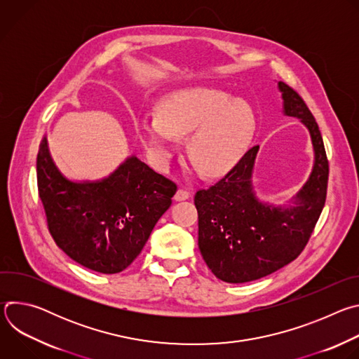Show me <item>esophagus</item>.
I'll use <instances>...</instances> for the list:
<instances>
[{
  "mask_svg": "<svg viewBox=\"0 0 359 359\" xmlns=\"http://www.w3.org/2000/svg\"><path fill=\"white\" fill-rule=\"evenodd\" d=\"M189 197H190V193L187 190H184V189H179L176 191V194H175V200L176 201H183V200H187Z\"/></svg>",
  "mask_w": 359,
  "mask_h": 359,
  "instance_id": "34e87169",
  "label": "esophagus"
}]
</instances>
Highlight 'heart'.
<instances>
[{
    "instance_id": "obj_1",
    "label": "heart",
    "mask_w": 359,
    "mask_h": 359,
    "mask_svg": "<svg viewBox=\"0 0 359 359\" xmlns=\"http://www.w3.org/2000/svg\"><path fill=\"white\" fill-rule=\"evenodd\" d=\"M158 115H140L133 128L150 159L165 166L187 137L193 165L209 177L229 173L245 153L252 133L251 109L226 90L193 86L172 92L158 102Z\"/></svg>"
}]
</instances>
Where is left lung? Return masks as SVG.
Wrapping results in <instances>:
<instances>
[{"instance_id": "1", "label": "left lung", "mask_w": 359, "mask_h": 359, "mask_svg": "<svg viewBox=\"0 0 359 359\" xmlns=\"http://www.w3.org/2000/svg\"><path fill=\"white\" fill-rule=\"evenodd\" d=\"M277 88L283 115L297 118L311 137L314 162L306 182L288 204L260 200L252 183L260 147L254 146L220 182L194 196L203 260L219 280L231 284L259 280L295 260L325 204L328 161L320 128L294 89L284 82Z\"/></svg>"}]
</instances>
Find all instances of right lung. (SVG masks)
I'll use <instances>...</instances> for the list:
<instances>
[{
    "label": "right lung",
    "mask_w": 359,
    "mask_h": 359,
    "mask_svg": "<svg viewBox=\"0 0 359 359\" xmlns=\"http://www.w3.org/2000/svg\"><path fill=\"white\" fill-rule=\"evenodd\" d=\"M36 179L57 245L78 264L102 274H116L132 264L176 193L175 183L136 155L102 179H69L50 155L46 135L38 150Z\"/></svg>",
    "instance_id": "1"
}]
</instances>
